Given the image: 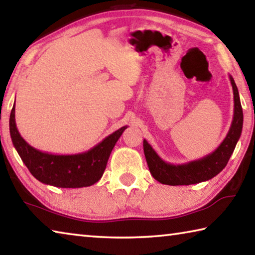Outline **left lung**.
Returning a JSON list of instances; mask_svg holds the SVG:
<instances>
[{
  "mask_svg": "<svg viewBox=\"0 0 255 255\" xmlns=\"http://www.w3.org/2000/svg\"><path fill=\"white\" fill-rule=\"evenodd\" d=\"M231 84L234 93V115L230 130L222 144L213 153L205 157L184 164H171L158 156L148 141L144 139V154L150 174L162 184L189 185L204 182L213 179L223 171L234 152L243 128V110H242L240 94L234 79L230 75Z\"/></svg>",
  "mask_w": 255,
  "mask_h": 255,
  "instance_id": "obj_1",
  "label": "left lung"
}]
</instances>
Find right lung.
Segmentation results:
<instances>
[{
    "mask_svg": "<svg viewBox=\"0 0 255 255\" xmlns=\"http://www.w3.org/2000/svg\"><path fill=\"white\" fill-rule=\"evenodd\" d=\"M127 126L110 133L91 149L72 155H56L30 146L15 125V108L10 115V135L12 143L34 178L41 183L58 188L90 187L101 179L108 159Z\"/></svg>",
    "mask_w": 255,
    "mask_h": 255,
    "instance_id": "1",
    "label": "right lung"
}]
</instances>
